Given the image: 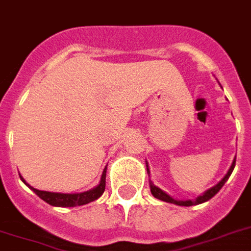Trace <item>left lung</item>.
Wrapping results in <instances>:
<instances>
[{
	"instance_id": "8db88e82",
	"label": "left lung",
	"mask_w": 251,
	"mask_h": 251,
	"mask_svg": "<svg viewBox=\"0 0 251 251\" xmlns=\"http://www.w3.org/2000/svg\"><path fill=\"white\" fill-rule=\"evenodd\" d=\"M234 166H236V159L233 160L232 166L230 168L227 170L226 175L221 179V180L217 183L216 185H213L212 188L206 189L205 192L201 195H199L198 198L195 199H188V200H176V199H174L172 196H170L168 194H166L163 189H160L159 187H156L154 185V183L150 180V189H151V194L152 196L156 199H159L162 201H166V202H171V204H176V205H181V206H192V205H198V204H201V202H205L208 200L213 198L217 192H219L220 189L223 188V185L226 183V180L229 179V176L232 175L233 170H234ZM146 167H147V174H149V176H150V171H149V164L146 163Z\"/></svg>"
}]
</instances>
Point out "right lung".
Segmentation results:
<instances>
[{"instance_id": "add662e5", "label": "right lung", "mask_w": 251, "mask_h": 251, "mask_svg": "<svg viewBox=\"0 0 251 251\" xmlns=\"http://www.w3.org/2000/svg\"><path fill=\"white\" fill-rule=\"evenodd\" d=\"M21 180L24 181L25 184L27 185L28 188L34 191L42 200H45L46 202H49L50 205L52 206H77V205H84L88 202L95 201L97 199L100 198L101 195L104 194L105 191V179H106V167L102 171L101 175L100 183L96 185L95 188L85 191V192H80V194H57V192H47V191H39L31 187L30 184L26 183L24 177L19 175Z\"/></svg>"}]
</instances>
